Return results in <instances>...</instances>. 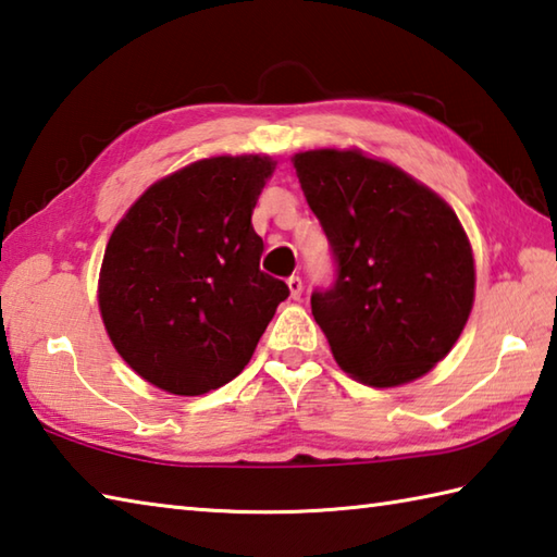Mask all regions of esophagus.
<instances>
[{
    "label": "esophagus",
    "instance_id": "34e87169",
    "mask_svg": "<svg viewBox=\"0 0 557 557\" xmlns=\"http://www.w3.org/2000/svg\"><path fill=\"white\" fill-rule=\"evenodd\" d=\"M287 287H289L292 299H299V297H301L304 285H301V277H299V275H292V277L287 280Z\"/></svg>",
    "mask_w": 557,
    "mask_h": 557
}]
</instances>
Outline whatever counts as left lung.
<instances>
[{"instance_id":"8db88e82","label":"left lung","mask_w":557,"mask_h":557,"mask_svg":"<svg viewBox=\"0 0 557 557\" xmlns=\"http://www.w3.org/2000/svg\"><path fill=\"white\" fill-rule=\"evenodd\" d=\"M294 169L335 260L333 285L311 294L335 362L376 388L428 374L473 309V250L459 216L428 185L357 149L301 151Z\"/></svg>"}]
</instances>
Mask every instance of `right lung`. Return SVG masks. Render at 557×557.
<instances>
[{
    "instance_id": "1",
    "label": "right lung",
    "mask_w": 557,
    "mask_h": 557,
    "mask_svg": "<svg viewBox=\"0 0 557 557\" xmlns=\"http://www.w3.org/2000/svg\"><path fill=\"white\" fill-rule=\"evenodd\" d=\"M268 157L195 161L141 195L106 246L98 307L120 357L169 394L202 396L242 374L289 297L260 270L250 224Z\"/></svg>"
}]
</instances>
